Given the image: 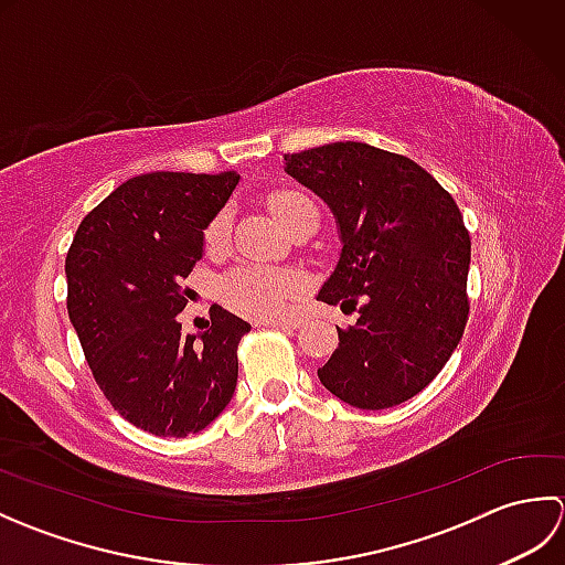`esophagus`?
<instances>
[{
  "instance_id": "esophagus-1",
  "label": "esophagus",
  "mask_w": 565,
  "mask_h": 565,
  "mask_svg": "<svg viewBox=\"0 0 565 565\" xmlns=\"http://www.w3.org/2000/svg\"><path fill=\"white\" fill-rule=\"evenodd\" d=\"M257 326L274 328V330H296V328H298V320H286V318H279V320H262V322H257Z\"/></svg>"
}]
</instances>
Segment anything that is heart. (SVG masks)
I'll list each match as a JSON object with an SVG mask.
<instances>
[{
	"label": "heart",
	"mask_w": 565,
	"mask_h": 565,
	"mask_svg": "<svg viewBox=\"0 0 565 565\" xmlns=\"http://www.w3.org/2000/svg\"><path fill=\"white\" fill-rule=\"evenodd\" d=\"M269 209L274 218L279 221L286 231L306 218L308 213H318L301 191L281 189L274 191L269 196ZM231 235V211H221L206 227V245L211 252H218ZM298 291L296 276L286 271H274L267 267H255V264H245L237 271H233L223 281V301L233 310L249 318H274L279 316Z\"/></svg>",
	"instance_id": "1"
}]
</instances>
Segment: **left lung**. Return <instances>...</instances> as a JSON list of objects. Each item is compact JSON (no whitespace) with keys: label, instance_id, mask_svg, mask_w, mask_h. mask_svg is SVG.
Masks as SVG:
<instances>
[{"label":"left lung","instance_id":"1","mask_svg":"<svg viewBox=\"0 0 565 565\" xmlns=\"http://www.w3.org/2000/svg\"><path fill=\"white\" fill-rule=\"evenodd\" d=\"M286 172L328 201L342 255L318 301L356 310L320 383L362 411L429 386L468 320L471 237L451 194L417 162L366 142L284 154Z\"/></svg>","mask_w":565,"mask_h":565}]
</instances>
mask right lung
Instances as JSON below:
<instances>
[{"label":"right lung","mask_w":565,"mask_h":565,"mask_svg":"<svg viewBox=\"0 0 565 565\" xmlns=\"http://www.w3.org/2000/svg\"><path fill=\"white\" fill-rule=\"evenodd\" d=\"M237 174L150 172L128 179L79 223L67 249V313L92 376L130 425L154 437L196 435L231 403L245 320L213 308L211 328L182 338L184 279L203 227Z\"/></svg>","instance_id":"obj_1"}]
</instances>
